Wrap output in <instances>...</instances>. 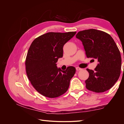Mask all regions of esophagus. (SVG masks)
<instances>
[{
  "mask_svg": "<svg viewBox=\"0 0 124 124\" xmlns=\"http://www.w3.org/2000/svg\"><path fill=\"white\" fill-rule=\"evenodd\" d=\"M82 69L81 68H79V67H76V70H77V71H79V70H81Z\"/></svg>",
  "mask_w": 124,
  "mask_h": 124,
  "instance_id": "esophagus-1",
  "label": "esophagus"
}]
</instances>
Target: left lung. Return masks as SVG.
Returning <instances> with one entry per match:
<instances>
[{
	"label": "left lung",
	"mask_w": 124,
	"mask_h": 124,
	"mask_svg": "<svg viewBox=\"0 0 124 124\" xmlns=\"http://www.w3.org/2000/svg\"><path fill=\"white\" fill-rule=\"evenodd\" d=\"M76 38L82 42L87 57L98 61L94 71L86 69L89 72L85 81L86 88L95 93L110 89L118 80L122 67L121 53L113 39L95 29L80 31Z\"/></svg>",
	"instance_id": "8db88e82"
}]
</instances>
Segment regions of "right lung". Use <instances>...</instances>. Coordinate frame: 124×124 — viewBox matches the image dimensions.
<instances>
[{
    "label": "right lung",
    "mask_w": 124,
    "mask_h": 124,
    "mask_svg": "<svg viewBox=\"0 0 124 124\" xmlns=\"http://www.w3.org/2000/svg\"><path fill=\"white\" fill-rule=\"evenodd\" d=\"M77 32L45 33L31 44L26 56V71L33 87L48 98L62 95L68 89L76 68L70 66L63 71L56 62L63 56V46Z\"/></svg>",
    "instance_id": "right-lung-1"
}]
</instances>
